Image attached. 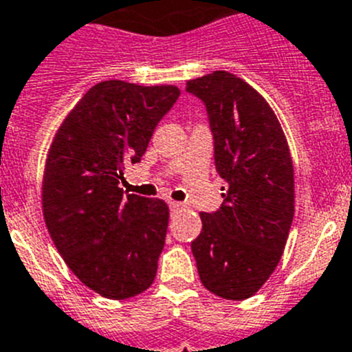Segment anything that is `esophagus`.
<instances>
[{
	"label": "esophagus",
	"instance_id": "1",
	"mask_svg": "<svg viewBox=\"0 0 352 352\" xmlns=\"http://www.w3.org/2000/svg\"><path fill=\"white\" fill-rule=\"evenodd\" d=\"M170 210H179V208L184 207V204H180V201H170Z\"/></svg>",
	"mask_w": 352,
	"mask_h": 352
}]
</instances>
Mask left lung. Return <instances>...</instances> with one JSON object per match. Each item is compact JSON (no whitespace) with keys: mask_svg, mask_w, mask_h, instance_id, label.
Masks as SVG:
<instances>
[{"mask_svg":"<svg viewBox=\"0 0 352 352\" xmlns=\"http://www.w3.org/2000/svg\"><path fill=\"white\" fill-rule=\"evenodd\" d=\"M186 91L207 109L215 170L226 182L223 205L199 214L191 242L199 278L221 298H251L277 268L293 223L289 147L267 100L236 75L214 72Z\"/></svg>","mask_w":352,"mask_h":352,"instance_id":"obj_1","label":"left lung"}]
</instances>
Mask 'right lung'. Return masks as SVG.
I'll use <instances>...</instances> for the list:
<instances>
[{
    "instance_id": "obj_1",
    "label": "right lung",
    "mask_w": 352,
    "mask_h": 352,
    "mask_svg": "<svg viewBox=\"0 0 352 352\" xmlns=\"http://www.w3.org/2000/svg\"><path fill=\"white\" fill-rule=\"evenodd\" d=\"M179 96L175 85L100 82L66 116L47 154V230L69 270L105 298L137 296L156 277L168 205L124 195L119 182Z\"/></svg>"
}]
</instances>
